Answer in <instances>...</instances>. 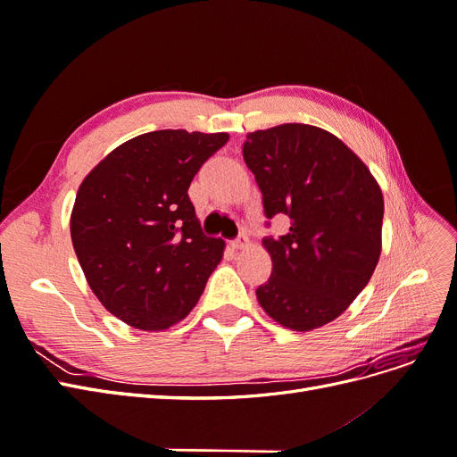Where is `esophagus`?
Instances as JSON below:
<instances>
[{
    "mask_svg": "<svg viewBox=\"0 0 457 457\" xmlns=\"http://www.w3.org/2000/svg\"><path fill=\"white\" fill-rule=\"evenodd\" d=\"M232 250H244V247H250V238H247V234H240L237 240L230 242Z\"/></svg>",
    "mask_w": 457,
    "mask_h": 457,
    "instance_id": "esophagus-1",
    "label": "esophagus"
}]
</instances>
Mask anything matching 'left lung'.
I'll use <instances>...</instances> for the list:
<instances>
[{"label":"left lung","instance_id":"left-lung-1","mask_svg":"<svg viewBox=\"0 0 457 457\" xmlns=\"http://www.w3.org/2000/svg\"><path fill=\"white\" fill-rule=\"evenodd\" d=\"M244 160L265 215L289 217L265 238L270 278L257 301L272 320L311 331L336 320L370 282L381 255L383 195L366 163L336 135L307 123L247 133Z\"/></svg>","mask_w":457,"mask_h":457}]
</instances>
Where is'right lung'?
<instances>
[{
    "instance_id": "right-lung-1",
    "label": "right lung",
    "mask_w": 457,
    "mask_h": 457,
    "mask_svg": "<svg viewBox=\"0 0 457 457\" xmlns=\"http://www.w3.org/2000/svg\"><path fill=\"white\" fill-rule=\"evenodd\" d=\"M227 141L228 133H143L81 181L72 245L93 294L121 322L162 331L196 307L225 242L202 232L188 187Z\"/></svg>"
}]
</instances>
